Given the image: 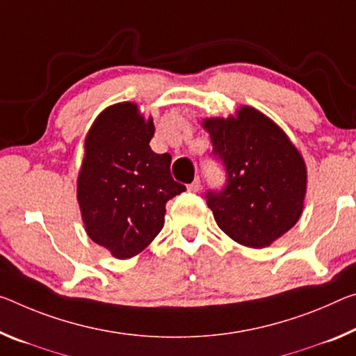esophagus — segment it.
I'll return each mask as SVG.
<instances>
[{
    "mask_svg": "<svg viewBox=\"0 0 356 356\" xmlns=\"http://www.w3.org/2000/svg\"><path fill=\"white\" fill-rule=\"evenodd\" d=\"M188 190L190 191H200L201 190V180H200V177H196L193 182L188 185Z\"/></svg>",
    "mask_w": 356,
    "mask_h": 356,
    "instance_id": "obj_1",
    "label": "esophagus"
}]
</instances>
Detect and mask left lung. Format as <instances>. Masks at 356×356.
<instances>
[{"label":"left lung","instance_id":"8db88e82","mask_svg":"<svg viewBox=\"0 0 356 356\" xmlns=\"http://www.w3.org/2000/svg\"><path fill=\"white\" fill-rule=\"evenodd\" d=\"M202 127L227 171L225 187L206 193L220 229L252 249L270 245L302 213L307 171L301 154L270 118L249 106L236 117L206 118Z\"/></svg>","mask_w":356,"mask_h":356}]
</instances>
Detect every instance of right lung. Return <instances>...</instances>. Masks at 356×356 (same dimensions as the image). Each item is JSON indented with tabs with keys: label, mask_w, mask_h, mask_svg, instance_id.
Segmentation results:
<instances>
[{
	"label": "right lung",
	"mask_w": 356,
	"mask_h": 356,
	"mask_svg": "<svg viewBox=\"0 0 356 356\" xmlns=\"http://www.w3.org/2000/svg\"><path fill=\"white\" fill-rule=\"evenodd\" d=\"M155 127L134 103L98 115L86 138L77 201L90 239L120 259L143 252L165 225L166 202L185 191L172 179L171 155L150 149Z\"/></svg>",
	"instance_id": "add662e5"
}]
</instances>
